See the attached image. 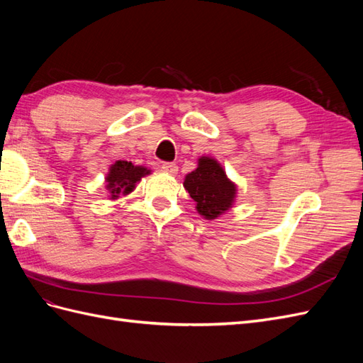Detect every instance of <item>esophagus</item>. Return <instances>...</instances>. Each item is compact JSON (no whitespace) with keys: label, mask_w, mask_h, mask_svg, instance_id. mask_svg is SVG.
Masks as SVG:
<instances>
[{"label":"esophagus","mask_w":363,"mask_h":363,"mask_svg":"<svg viewBox=\"0 0 363 363\" xmlns=\"http://www.w3.org/2000/svg\"><path fill=\"white\" fill-rule=\"evenodd\" d=\"M162 169L164 172L171 174V175H175V174H177V171H179V167L175 163H172V162H168V163H163L162 164Z\"/></svg>","instance_id":"esophagus-1"}]
</instances>
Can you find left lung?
<instances>
[{
	"instance_id": "obj_1",
	"label": "left lung",
	"mask_w": 363,
	"mask_h": 363,
	"mask_svg": "<svg viewBox=\"0 0 363 363\" xmlns=\"http://www.w3.org/2000/svg\"><path fill=\"white\" fill-rule=\"evenodd\" d=\"M184 189L196 203V211L206 219H215L233 206L236 184L212 157H200L199 168L186 175Z\"/></svg>"
}]
</instances>
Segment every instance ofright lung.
Returning <instances> with one entry per match:
<instances>
[{"label":"right lung","instance_id":"add662e5","mask_svg":"<svg viewBox=\"0 0 363 363\" xmlns=\"http://www.w3.org/2000/svg\"><path fill=\"white\" fill-rule=\"evenodd\" d=\"M150 169L144 167H135L131 162L118 160L113 163L106 177V188L112 199H118L123 194L127 195L135 189V184L140 182L144 175H148Z\"/></svg>","mask_w":363,"mask_h":363}]
</instances>
